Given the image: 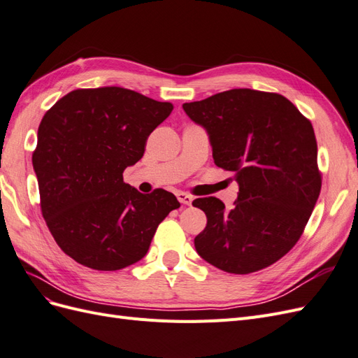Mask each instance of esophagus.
Here are the masks:
<instances>
[{
	"instance_id": "esophagus-1",
	"label": "esophagus",
	"mask_w": 358,
	"mask_h": 358,
	"mask_svg": "<svg viewBox=\"0 0 358 358\" xmlns=\"http://www.w3.org/2000/svg\"><path fill=\"white\" fill-rule=\"evenodd\" d=\"M176 197H178V200H179L182 204L191 206V203H192V196H189V194H187V192L179 191V192H176Z\"/></svg>"
}]
</instances>
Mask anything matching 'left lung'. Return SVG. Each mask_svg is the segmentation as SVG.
Returning a JSON list of instances; mask_svg holds the SVG:
<instances>
[{
	"label": "left lung",
	"mask_w": 358,
	"mask_h": 358,
	"mask_svg": "<svg viewBox=\"0 0 358 358\" xmlns=\"http://www.w3.org/2000/svg\"><path fill=\"white\" fill-rule=\"evenodd\" d=\"M209 134L215 164L234 173L231 210L216 197L192 201L208 218L199 255L224 272L248 275L297 243L321 191L312 124L284 95L230 90L182 106Z\"/></svg>",
	"instance_id": "8db88e82"
}]
</instances>
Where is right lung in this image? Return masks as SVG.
I'll return each mask as SVG.
<instances>
[{
    "label": "right lung",
    "instance_id": "right-lung-1",
    "mask_svg": "<svg viewBox=\"0 0 358 358\" xmlns=\"http://www.w3.org/2000/svg\"><path fill=\"white\" fill-rule=\"evenodd\" d=\"M171 110V103L106 86L71 91L43 116L32 154L41 213L74 262L95 270L137 263L180 206L171 192L142 194L122 176Z\"/></svg>",
    "mask_w": 358,
    "mask_h": 358
}]
</instances>
